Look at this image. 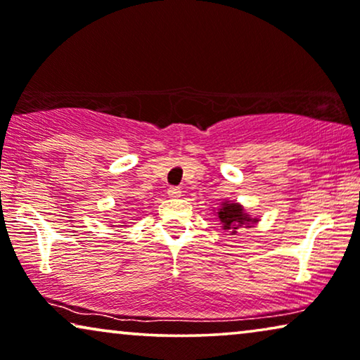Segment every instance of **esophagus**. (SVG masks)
Returning a JSON list of instances; mask_svg holds the SVG:
<instances>
[{
	"mask_svg": "<svg viewBox=\"0 0 360 360\" xmlns=\"http://www.w3.org/2000/svg\"><path fill=\"white\" fill-rule=\"evenodd\" d=\"M167 193H169L170 198H179V196H181V191L179 186H170V188L167 190Z\"/></svg>",
	"mask_w": 360,
	"mask_h": 360,
	"instance_id": "1",
	"label": "esophagus"
}]
</instances>
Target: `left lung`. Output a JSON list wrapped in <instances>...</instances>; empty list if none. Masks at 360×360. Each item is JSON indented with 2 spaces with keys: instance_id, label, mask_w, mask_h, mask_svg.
I'll return each mask as SVG.
<instances>
[{
  "instance_id": "left-lung-1",
  "label": "left lung",
  "mask_w": 360,
  "mask_h": 360,
  "mask_svg": "<svg viewBox=\"0 0 360 360\" xmlns=\"http://www.w3.org/2000/svg\"><path fill=\"white\" fill-rule=\"evenodd\" d=\"M218 218L221 221V228L224 231H229L231 234L238 233L240 226H245V228H250V224L257 223L259 219L250 218V216L245 213V210L239 203H231V201H224L218 210Z\"/></svg>"
}]
</instances>
